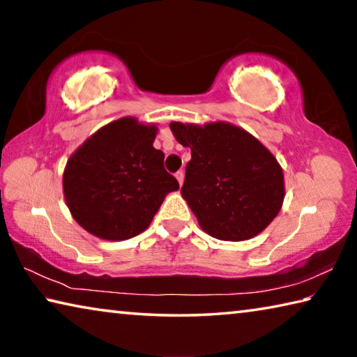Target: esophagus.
I'll return each instance as SVG.
<instances>
[{
	"instance_id": "esophagus-1",
	"label": "esophagus",
	"mask_w": 357,
	"mask_h": 357,
	"mask_svg": "<svg viewBox=\"0 0 357 357\" xmlns=\"http://www.w3.org/2000/svg\"><path fill=\"white\" fill-rule=\"evenodd\" d=\"M174 176H176V179H178V183H179V184H183V183H184V172H183V170L176 172V174H174Z\"/></svg>"
}]
</instances>
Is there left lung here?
Masks as SVG:
<instances>
[{
    "label": "left lung",
    "instance_id": "1",
    "mask_svg": "<svg viewBox=\"0 0 357 357\" xmlns=\"http://www.w3.org/2000/svg\"><path fill=\"white\" fill-rule=\"evenodd\" d=\"M170 129L190 148L181 193L204 231L245 241L274 220L285 197L283 173L255 137L227 123H172Z\"/></svg>",
    "mask_w": 357,
    "mask_h": 357
}]
</instances>
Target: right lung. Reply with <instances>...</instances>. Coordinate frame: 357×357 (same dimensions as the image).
I'll return each instance as SVG.
<instances>
[{"label":"right lung","instance_id":"right-lung-1","mask_svg":"<svg viewBox=\"0 0 357 357\" xmlns=\"http://www.w3.org/2000/svg\"><path fill=\"white\" fill-rule=\"evenodd\" d=\"M155 126L121 118L99 129L66 165L64 197L74 219L94 236L124 241L149 227L179 183L153 146Z\"/></svg>","mask_w":357,"mask_h":357}]
</instances>
